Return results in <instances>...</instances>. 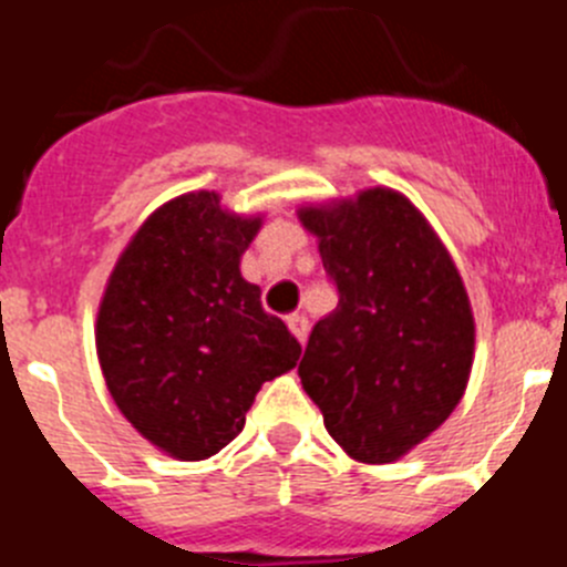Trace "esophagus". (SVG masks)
I'll use <instances>...</instances> for the list:
<instances>
[{
  "label": "esophagus",
  "instance_id": "obj_1",
  "mask_svg": "<svg viewBox=\"0 0 567 567\" xmlns=\"http://www.w3.org/2000/svg\"><path fill=\"white\" fill-rule=\"evenodd\" d=\"M287 327H289V332H292L295 338L300 340V343H307V338H309V318H307V315H289Z\"/></svg>",
  "mask_w": 567,
  "mask_h": 567
}]
</instances>
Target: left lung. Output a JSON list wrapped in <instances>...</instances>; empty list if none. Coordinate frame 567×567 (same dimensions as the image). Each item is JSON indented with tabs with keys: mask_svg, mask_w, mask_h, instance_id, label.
<instances>
[{
	"mask_svg": "<svg viewBox=\"0 0 567 567\" xmlns=\"http://www.w3.org/2000/svg\"><path fill=\"white\" fill-rule=\"evenodd\" d=\"M338 287L298 374L327 432L358 463L405 457L449 420L474 363L457 264L403 193L369 187L298 207Z\"/></svg>",
	"mask_w": 567,
	"mask_h": 567,
	"instance_id": "1",
	"label": "left lung"
}]
</instances>
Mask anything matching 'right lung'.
<instances>
[{
	"instance_id": "obj_1",
	"label": "right lung",
	"mask_w": 567,
	"mask_h": 567,
	"mask_svg": "<svg viewBox=\"0 0 567 567\" xmlns=\"http://www.w3.org/2000/svg\"><path fill=\"white\" fill-rule=\"evenodd\" d=\"M264 213H233L195 189L147 215L115 260L96 318V354L118 412L150 445L195 463L238 437L267 380L300 343L240 275Z\"/></svg>"
}]
</instances>
